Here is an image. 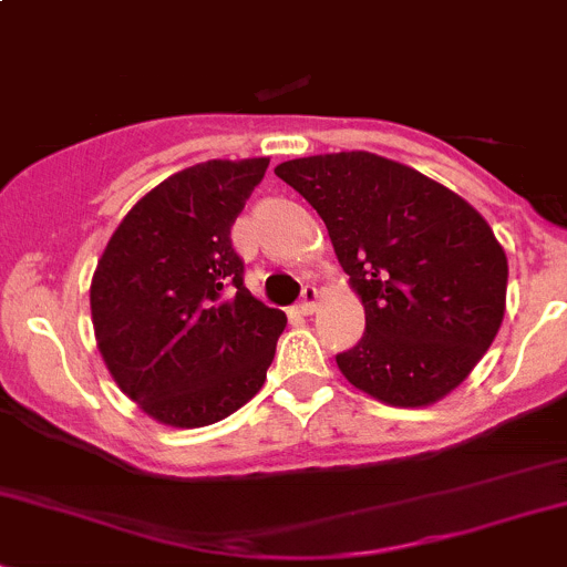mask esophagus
<instances>
[{"mask_svg": "<svg viewBox=\"0 0 567 567\" xmlns=\"http://www.w3.org/2000/svg\"><path fill=\"white\" fill-rule=\"evenodd\" d=\"M317 302H319L317 286H306V289H302L300 302H297V311H300L302 317H308V313L317 311Z\"/></svg>", "mask_w": 567, "mask_h": 567, "instance_id": "1", "label": "esophagus"}]
</instances>
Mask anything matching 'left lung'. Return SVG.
I'll return each mask as SVG.
<instances>
[{
  "mask_svg": "<svg viewBox=\"0 0 567 567\" xmlns=\"http://www.w3.org/2000/svg\"><path fill=\"white\" fill-rule=\"evenodd\" d=\"M276 174L324 220L365 308V332L336 354L343 377L390 406L456 390L505 317L507 256L492 226L445 185L382 155L286 161Z\"/></svg>",
  "mask_w": 567,
  "mask_h": 567,
  "instance_id": "left-lung-1",
  "label": "left lung"
}]
</instances>
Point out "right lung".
I'll return each instance as SVG.
<instances>
[{
  "instance_id": "right-lung-1",
  "label": "right lung",
  "mask_w": 567,
  "mask_h": 567,
  "mask_svg": "<svg viewBox=\"0 0 567 567\" xmlns=\"http://www.w3.org/2000/svg\"><path fill=\"white\" fill-rule=\"evenodd\" d=\"M267 166L270 157H245L172 174L133 204L97 261V349L157 423H218L265 384L286 313L245 289L231 226Z\"/></svg>"
}]
</instances>
